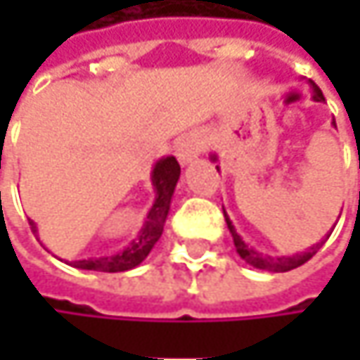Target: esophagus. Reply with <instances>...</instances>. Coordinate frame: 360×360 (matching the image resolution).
<instances>
[{"mask_svg": "<svg viewBox=\"0 0 360 360\" xmlns=\"http://www.w3.org/2000/svg\"><path fill=\"white\" fill-rule=\"evenodd\" d=\"M202 148H204L202 135L200 133H187V135H183L179 141H177L175 154H177L181 165H191L200 156Z\"/></svg>", "mask_w": 360, "mask_h": 360, "instance_id": "34e87169", "label": "esophagus"}]
</instances>
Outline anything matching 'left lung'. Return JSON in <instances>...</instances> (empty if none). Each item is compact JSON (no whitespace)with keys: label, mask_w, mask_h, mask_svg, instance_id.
Listing matches in <instances>:
<instances>
[{"label":"left lung","mask_w":360,"mask_h":360,"mask_svg":"<svg viewBox=\"0 0 360 360\" xmlns=\"http://www.w3.org/2000/svg\"><path fill=\"white\" fill-rule=\"evenodd\" d=\"M309 85H311V89H313V100H315V102H325L321 89H319L313 81H309ZM331 124L335 127V120H333ZM210 160H212V162H219V156H217V154H210ZM217 171H219V167H217ZM223 214H225V221H227V227H229V233H231V238H233V244H236L238 254H240L250 266L260 269V271H269V273H285V271H292V269L304 264L309 258H313V256L319 252V248L323 246L325 242H327V238H329L331 231H333V229H331L321 242L313 244L311 248H307L304 252H298V254H292V256H269V254H262V252L254 250L252 246H248V244L242 240V236L236 231V225L231 223V219H229V214L225 212V208H223Z\"/></svg>","instance_id":"obj_1"}]
</instances>
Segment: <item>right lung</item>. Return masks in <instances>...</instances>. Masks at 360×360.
Masks as SVG:
<instances>
[{"label": "right lung", "mask_w": 360, "mask_h": 360, "mask_svg": "<svg viewBox=\"0 0 360 360\" xmlns=\"http://www.w3.org/2000/svg\"><path fill=\"white\" fill-rule=\"evenodd\" d=\"M181 167L175 156H162L154 162L152 167V187H154V204L146 214V221L141 225V229L137 231L135 240L129 242V246H124L116 254L108 256H94V258H81V260H66L70 266L77 269H85V271H102V273H120V271H131L135 266H139L152 248L156 246V242L162 236L169 210H171V200L179 181ZM31 229L37 233V223L31 221Z\"/></svg>", "instance_id": "right-lung-1"}]
</instances>
